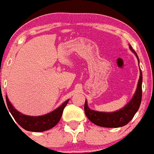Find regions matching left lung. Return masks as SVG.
<instances>
[{"instance_id":"8db88e82","label":"left lung","mask_w":154,"mask_h":154,"mask_svg":"<svg viewBox=\"0 0 154 154\" xmlns=\"http://www.w3.org/2000/svg\"><path fill=\"white\" fill-rule=\"evenodd\" d=\"M130 49L136 55L139 60V57L134 49L130 46ZM142 82H143V74L140 69V77H139L138 87L136 91L133 96L132 99L125 106L123 109H120L113 113H104V112H98V111L91 110L88 108L87 101L85 103V112L86 116L90 121L98 126L105 128H119L125 126L131 121L135 114L140 106L142 101Z\"/></svg>"}]
</instances>
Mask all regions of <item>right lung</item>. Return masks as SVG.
Wrapping results in <instances>:
<instances>
[{"instance_id": "obj_1", "label": "right lung", "mask_w": 154, "mask_h": 154, "mask_svg": "<svg viewBox=\"0 0 154 154\" xmlns=\"http://www.w3.org/2000/svg\"><path fill=\"white\" fill-rule=\"evenodd\" d=\"M68 101L69 99L66 100L63 104H62L55 110L52 111L51 113L43 115V116H39V117H30V116L23 114L16 110L9 102L6 95V103H7L8 108L11 114L12 115V117L15 119V121L23 129L29 131H35V132L47 131L48 129L55 127L61 118L63 109L67 105Z\"/></svg>"}]
</instances>
